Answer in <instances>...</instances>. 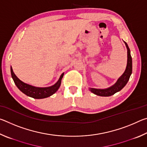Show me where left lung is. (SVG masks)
Segmentation results:
<instances>
[{"label":"left lung","instance_id":"left-lung-1","mask_svg":"<svg viewBox=\"0 0 147 147\" xmlns=\"http://www.w3.org/2000/svg\"><path fill=\"white\" fill-rule=\"evenodd\" d=\"M125 43L126 47L128 50V61H127V66H126V70L124 71L123 75H122L120 78H119L117 82L112 86L110 88L105 89H94V88H89L90 91L93 93L94 94H96L98 96H109L115 94L117 92L121 91L126 84H127L128 81L129 80L130 76L132 72V59H131V56L130 54V49L128 46L127 43Z\"/></svg>","mask_w":147,"mask_h":147}]
</instances>
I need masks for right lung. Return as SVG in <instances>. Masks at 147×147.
I'll return each mask as SVG.
<instances>
[{
	"label": "right lung",
	"mask_w": 147,
	"mask_h": 147,
	"mask_svg": "<svg viewBox=\"0 0 147 147\" xmlns=\"http://www.w3.org/2000/svg\"><path fill=\"white\" fill-rule=\"evenodd\" d=\"M11 74L12 78H13L14 81V83L16 84V85L20 91H21L23 93L26 94L27 96H30V97L34 98L39 99L49 97V96H51L54 93H56L61 85V80L62 78H63L64 73L61 74L60 77H59L58 81L54 86L48 87V88H36V87L24 83L23 82L20 80L16 76V74H14L11 67Z\"/></svg>",
	"instance_id": "1"
}]
</instances>
